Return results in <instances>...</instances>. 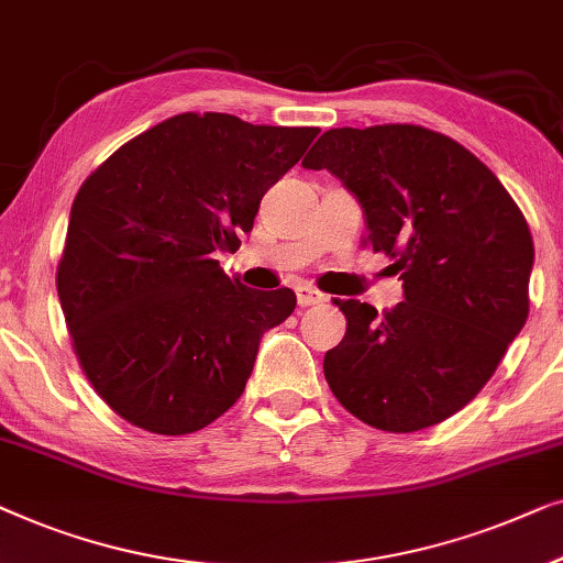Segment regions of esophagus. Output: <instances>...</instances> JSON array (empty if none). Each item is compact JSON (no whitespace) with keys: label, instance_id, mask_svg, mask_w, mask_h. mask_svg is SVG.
<instances>
[{"label":"esophagus","instance_id":"1","mask_svg":"<svg viewBox=\"0 0 563 563\" xmlns=\"http://www.w3.org/2000/svg\"><path fill=\"white\" fill-rule=\"evenodd\" d=\"M296 298H298V306L300 308H308V306H319L327 300V296L319 288H313V285L308 283H298L296 285Z\"/></svg>","mask_w":563,"mask_h":563}]
</instances>
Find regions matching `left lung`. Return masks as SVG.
Masks as SVG:
<instances>
[{
    "label": "left lung",
    "mask_w": 563,
    "mask_h": 563,
    "mask_svg": "<svg viewBox=\"0 0 563 563\" xmlns=\"http://www.w3.org/2000/svg\"><path fill=\"white\" fill-rule=\"evenodd\" d=\"M303 168L357 196L375 252L395 260L390 311L336 300L346 334L323 357L336 400L379 431L410 433L462 410L528 319L533 236L479 157L418 124L323 132Z\"/></svg>",
    "instance_id": "obj_1"
}]
</instances>
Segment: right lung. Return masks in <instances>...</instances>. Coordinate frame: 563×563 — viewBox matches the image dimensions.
Here are the masks:
<instances>
[{"label":"right lung","mask_w":563,"mask_h":563,"mask_svg":"<svg viewBox=\"0 0 563 563\" xmlns=\"http://www.w3.org/2000/svg\"><path fill=\"white\" fill-rule=\"evenodd\" d=\"M316 126L176 114L107 157L78 188L58 298L78 364L132 426L184 437L240 400L260 339L296 292L255 290L219 267Z\"/></svg>","instance_id":"obj_1"}]
</instances>
